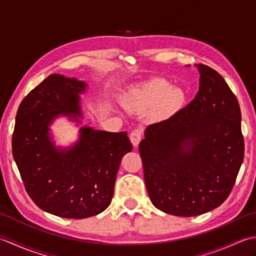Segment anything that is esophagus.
Instances as JSON below:
<instances>
[{"mask_svg": "<svg viewBox=\"0 0 256 256\" xmlns=\"http://www.w3.org/2000/svg\"><path fill=\"white\" fill-rule=\"evenodd\" d=\"M142 136H143V131L140 128L134 130V131L130 134V140H131L133 146L136 148V146L140 144V140H142Z\"/></svg>", "mask_w": 256, "mask_h": 256, "instance_id": "obj_1", "label": "esophagus"}]
</instances>
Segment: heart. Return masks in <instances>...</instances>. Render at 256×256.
Returning a JSON list of instances; mask_svg holds the SVG:
<instances>
[{"label":"heart","mask_w":256,"mask_h":256,"mask_svg":"<svg viewBox=\"0 0 256 256\" xmlns=\"http://www.w3.org/2000/svg\"><path fill=\"white\" fill-rule=\"evenodd\" d=\"M184 101L180 89L172 88L164 79H153L130 89L123 96L124 106L133 112H145L155 108L157 116H166L178 110Z\"/></svg>","instance_id":"b5f03b06"}]
</instances>
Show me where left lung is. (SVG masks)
<instances>
[{
    "label": "left lung",
    "mask_w": 256,
    "mask_h": 256,
    "mask_svg": "<svg viewBox=\"0 0 256 256\" xmlns=\"http://www.w3.org/2000/svg\"><path fill=\"white\" fill-rule=\"evenodd\" d=\"M199 91L165 121L150 124L140 143L144 179L157 209L194 216L224 202L244 157L241 110L221 74L198 64Z\"/></svg>",
    "instance_id": "obj_1"
}]
</instances>
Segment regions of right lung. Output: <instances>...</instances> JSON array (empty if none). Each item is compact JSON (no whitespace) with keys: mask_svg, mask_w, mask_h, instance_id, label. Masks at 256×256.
Listing matches in <instances>:
<instances>
[{"mask_svg":"<svg viewBox=\"0 0 256 256\" xmlns=\"http://www.w3.org/2000/svg\"><path fill=\"white\" fill-rule=\"evenodd\" d=\"M86 84L50 74L20 102L12 138L14 160L27 194L42 210L84 219L104 211L114 192L122 157L132 150L126 132L80 128L72 148H56L50 125L58 116L81 123L79 94Z\"/></svg>","mask_w":256,"mask_h":256,"instance_id":"1","label":"right lung"}]
</instances>
